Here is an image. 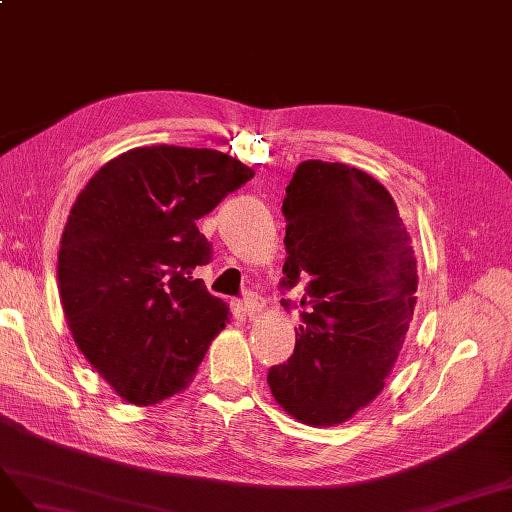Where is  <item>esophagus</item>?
Returning a JSON list of instances; mask_svg holds the SVG:
<instances>
[{
  "mask_svg": "<svg viewBox=\"0 0 512 512\" xmlns=\"http://www.w3.org/2000/svg\"><path fill=\"white\" fill-rule=\"evenodd\" d=\"M261 308H263V302H261L259 295H255V293H249V295H246V300L242 302V310H244V315L249 317V319L257 317L259 312H261Z\"/></svg>",
  "mask_w": 512,
  "mask_h": 512,
  "instance_id": "34e87169",
  "label": "esophagus"
}]
</instances>
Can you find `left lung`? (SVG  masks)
<instances>
[{"mask_svg": "<svg viewBox=\"0 0 512 512\" xmlns=\"http://www.w3.org/2000/svg\"><path fill=\"white\" fill-rule=\"evenodd\" d=\"M283 287L304 283L295 351L270 368L300 423L349 421L383 391L417 306V259L391 193L344 163L302 161L283 200ZM287 306V302H283Z\"/></svg>", "mask_w": 512, "mask_h": 512, "instance_id": "1", "label": "left lung"}]
</instances>
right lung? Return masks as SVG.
<instances>
[{
	"instance_id": "obj_1",
	"label": "right lung",
	"mask_w": 512,
	"mask_h": 512,
	"mask_svg": "<svg viewBox=\"0 0 512 512\" xmlns=\"http://www.w3.org/2000/svg\"><path fill=\"white\" fill-rule=\"evenodd\" d=\"M255 172L221 151L138 146L110 159L76 197L59 246V298L80 353L121 400L183 391L229 306L195 278L210 261L197 229Z\"/></svg>"
}]
</instances>
